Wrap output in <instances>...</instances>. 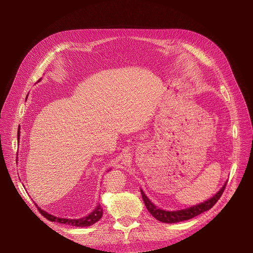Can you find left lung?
<instances>
[{
    "label": "left lung",
    "instance_id": "obj_1",
    "mask_svg": "<svg viewBox=\"0 0 253 253\" xmlns=\"http://www.w3.org/2000/svg\"><path fill=\"white\" fill-rule=\"evenodd\" d=\"M225 185H227V182L224 183L223 187L213 197L208 199L207 201L198 204V205H195V206H192L190 208L180 209V210H176V211H166V210H162L160 208L156 207L149 200L148 197L144 195V193L142 191H140V192H141V196H142L145 207H147V209L150 211V213L156 219L160 220L162 222H166V223H175V222L191 219L199 214H201L202 212L207 211L210 208L213 207L215 205V203L219 200V198L221 197V195L225 189Z\"/></svg>",
    "mask_w": 253,
    "mask_h": 253
}]
</instances>
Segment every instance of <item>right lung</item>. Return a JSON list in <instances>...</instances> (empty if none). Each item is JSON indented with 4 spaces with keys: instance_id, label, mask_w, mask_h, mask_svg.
<instances>
[{
    "instance_id": "1",
    "label": "right lung",
    "mask_w": 253,
    "mask_h": 253,
    "mask_svg": "<svg viewBox=\"0 0 253 253\" xmlns=\"http://www.w3.org/2000/svg\"><path fill=\"white\" fill-rule=\"evenodd\" d=\"M19 129H18V133H17V137L19 139ZM37 206V205H36ZM38 210L40 211L44 217H46L48 220L50 221H56V222H60V223H64V224H70L73 225V227H89V225H92L93 223H95L96 221H98L101 216H102V208L101 206L98 204L96 206V208L93 210L90 214L82 217V218H78V219H69V218H60V217H56L54 215H51L47 212H45L44 210H42L39 206H37Z\"/></svg>"
}]
</instances>
